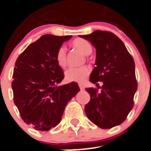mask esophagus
Listing matches in <instances>:
<instances>
[{
  "label": "esophagus",
  "mask_w": 151,
  "mask_h": 151,
  "mask_svg": "<svg viewBox=\"0 0 151 151\" xmlns=\"http://www.w3.org/2000/svg\"><path fill=\"white\" fill-rule=\"evenodd\" d=\"M78 86H79V87H80L81 90H83V89H85L84 86H83V84H81V83H79V84H78Z\"/></svg>",
  "instance_id": "esophagus-1"
}]
</instances>
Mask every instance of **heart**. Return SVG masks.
I'll return each instance as SVG.
<instances>
[{"label": "heart", "instance_id": "heart-1", "mask_svg": "<svg viewBox=\"0 0 151 151\" xmlns=\"http://www.w3.org/2000/svg\"><path fill=\"white\" fill-rule=\"evenodd\" d=\"M72 46L80 50L83 54L89 55L92 51V46L87 40L82 38H76L72 42ZM56 61L60 68H65L68 65L66 49L64 46L58 48L56 53ZM90 73V69L86 66L80 68H71L65 73V78L68 81L82 82Z\"/></svg>", "mask_w": 151, "mask_h": 151}]
</instances>
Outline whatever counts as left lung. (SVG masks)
Wrapping results in <instances>:
<instances>
[{
	"label": "left lung",
	"mask_w": 151,
	"mask_h": 151,
	"mask_svg": "<svg viewBox=\"0 0 151 151\" xmlns=\"http://www.w3.org/2000/svg\"><path fill=\"white\" fill-rule=\"evenodd\" d=\"M89 40L96 49L95 67L89 81H102L101 91L86 88L90 101L84 107L91 122L104 129L119 126L125 121L134 106L137 89L134 59L124 43L109 31H95L80 35Z\"/></svg>",
	"instance_id": "1"
}]
</instances>
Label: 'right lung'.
I'll return each instance as SVG.
<instances>
[{
	"label": "right lung",
	"mask_w": 151,
	"mask_h": 151,
	"mask_svg": "<svg viewBox=\"0 0 151 151\" xmlns=\"http://www.w3.org/2000/svg\"><path fill=\"white\" fill-rule=\"evenodd\" d=\"M72 36L45 34L17 58L12 88L21 118L37 131L60 123L68 103L80 91L76 82L59 86L65 78L56 61L58 48Z\"/></svg>",
	"instance_id": "obj_1"
}]
</instances>
